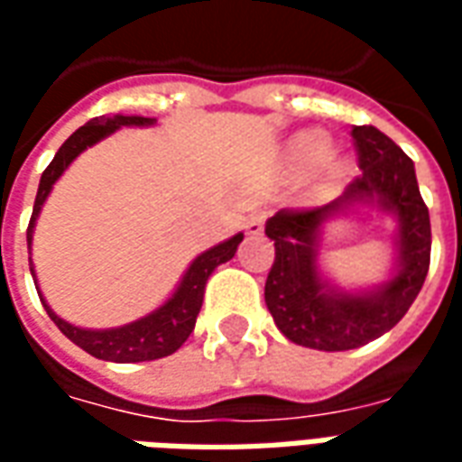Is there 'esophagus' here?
Returning <instances> with one entry per match:
<instances>
[{"label":"esophagus","mask_w":462,"mask_h":462,"mask_svg":"<svg viewBox=\"0 0 462 462\" xmlns=\"http://www.w3.org/2000/svg\"><path fill=\"white\" fill-rule=\"evenodd\" d=\"M264 212H254V215H250L247 217V222H245V230H247V235H262V230H264Z\"/></svg>","instance_id":"obj_1"}]
</instances>
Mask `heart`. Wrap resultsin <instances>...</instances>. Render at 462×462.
<instances>
[{
  "instance_id": "1",
  "label": "heart",
  "mask_w": 462,
  "mask_h": 462,
  "mask_svg": "<svg viewBox=\"0 0 462 462\" xmlns=\"http://www.w3.org/2000/svg\"><path fill=\"white\" fill-rule=\"evenodd\" d=\"M284 158H287V168L294 175H311L314 171H319L327 185H337L351 171L346 155L331 151V138L321 128H307L291 135Z\"/></svg>"
}]
</instances>
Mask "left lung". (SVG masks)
<instances>
[{"label": "left lung", "mask_w": 462, "mask_h": 462, "mask_svg": "<svg viewBox=\"0 0 462 462\" xmlns=\"http://www.w3.org/2000/svg\"><path fill=\"white\" fill-rule=\"evenodd\" d=\"M361 175L321 208L280 210L264 225L274 240V264L264 301L277 329L294 344L348 351L383 337L416 301L430 264V217L416 168L396 143L374 125H354ZM393 217L394 267L386 282L346 291L324 275L319 247L326 222L356 211Z\"/></svg>", "instance_id": "1"}]
</instances>
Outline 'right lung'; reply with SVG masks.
<instances>
[{
	"instance_id": "obj_1",
	"label": "right lung",
	"mask_w": 462,
	"mask_h": 462,
	"mask_svg": "<svg viewBox=\"0 0 462 462\" xmlns=\"http://www.w3.org/2000/svg\"><path fill=\"white\" fill-rule=\"evenodd\" d=\"M158 118H145V116H98L91 121L81 125L79 131L71 133L66 143L56 151L54 161L49 162V168L42 172V180H39V190H36L34 200V212H32V220H29V230H26V245H29V254H32V240H34V227L39 220V212L44 208L49 192L54 190L56 180L64 175V171L71 162L98 141L108 138L111 133H116L123 125H135V128H145V125H155ZM242 232L232 235L230 240L215 245L210 250L200 252L195 260L190 262V267L185 270V274L178 282V287L172 291L168 300L162 301L158 310H152L151 314H145L141 319L131 321V324H123V327H114V329H84V327H76L61 319L49 304H46L44 294L39 290V282H36L34 264L29 257V270L34 277L36 291H39V300L44 304L46 314L51 317L56 327L61 329L66 339H71L76 346H81L86 354H91L96 358H104V361H116V364H135V361H152V358H162L175 354L178 348L185 344V339L190 337L195 329V319L200 314L202 297H205V284L210 280V274L222 262H227L235 257V252L240 247Z\"/></svg>"
}]
</instances>
